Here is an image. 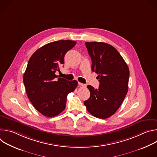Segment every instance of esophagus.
I'll list each match as a JSON object with an SVG mask.
<instances>
[{"label":"esophagus","mask_w":157,"mask_h":157,"mask_svg":"<svg viewBox=\"0 0 157 157\" xmlns=\"http://www.w3.org/2000/svg\"><path fill=\"white\" fill-rule=\"evenodd\" d=\"M78 85L80 86H82V87H85V86H86V84H82V83H81V82H78Z\"/></svg>","instance_id":"1"}]
</instances>
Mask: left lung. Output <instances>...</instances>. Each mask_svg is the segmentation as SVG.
I'll return each mask as SVG.
<instances>
[{"mask_svg":"<svg viewBox=\"0 0 157 157\" xmlns=\"http://www.w3.org/2000/svg\"><path fill=\"white\" fill-rule=\"evenodd\" d=\"M92 60L91 70L98 75V89L87 87L90 98L84 102L93 116L106 119L113 116L122 104L128 91L129 69L118 51L103 42H86Z\"/></svg>","mask_w":157,"mask_h":157,"instance_id":"8db88e82","label":"left lung"}]
</instances>
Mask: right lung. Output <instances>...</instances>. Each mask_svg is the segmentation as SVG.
<instances>
[{
	"label": "right lung",
	"mask_w": 157,
	"mask_h": 157,
	"mask_svg": "<svg viewBox=\"0 0 157 157\" xmlns=\"http://www.w3.org/2000/svg\"><path fill=\"white\" fill-rule=\"evenodd\" d=\"M76 44L69 40L47 43L38 49L28 62L23 79L27 94L44 116L55 117L63 112L67 96L78 86L76 80L68 81L55 75L64 63L65 54Z\"/></svg>",
	"instance_id": "1"
}]
</instances>
